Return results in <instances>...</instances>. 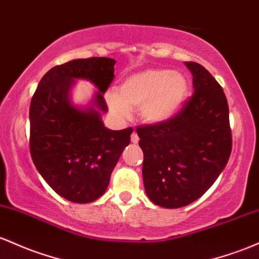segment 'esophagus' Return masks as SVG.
<instances>
[{
    "label": "esophagus",
    "instance_id": "obj_1",
    "mask_svg": "<svg viewBox=\"0 0 259 259\" xmlns=\"http://www.w3.org/2000/svg\"><path fill=\"white\" fill-rule=\"evenodd\" d=\"M131 141H132V143H135V144H137L139 142V137H138L137 133H136V131L132 133V136H131Z\"/></svg>",
    "mask_w": 259,
    "mask_h": 259
}]
</instances>
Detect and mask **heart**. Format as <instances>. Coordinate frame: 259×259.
<instances>
[{
    "instance_id": "obj_1",
    "label": "heart",
    "mask_w": 259,
    "mask_h": 259,
    "mask_svg": "<svg viewBox=\"0 0 259 259\" xmlns=\"http://www.w3.org/2000/svg\"><path fill=\"white\" fill-rule=\"evenodd\" d=\"M188 82L180 72L148 68L127 75L117 92H109L110 110L120 117H128L130 109H139L147 123H162L172 118L184 105Z\"/></svg>"
}]
</instances>
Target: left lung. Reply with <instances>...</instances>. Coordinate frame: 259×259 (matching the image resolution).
<instances>
[{
	"label": "left lung",
	"instance_id": "1",
	"mask_svg": "<svg viewBox=\"0 0 259 259\" xmlns=\"http://www.w3.org/2000/svg\"><path fill=\"white\" fill-rule=\"evenodd\" d=\"M185 63L193 75L192 97L168 121L137 128L145 192L154 204L170 209L185 207L207 192L232 148L223 88L202 65Z\"/></svg>",
	"mask_w": 259,
	"mask_h": 259
}]
</instances>
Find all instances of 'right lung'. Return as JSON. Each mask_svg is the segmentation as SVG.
Here are the masks:
<instances>
[{"mask_svg": "<svg viewBox=\"0 0 259 259\" xmlns=\"http://www.w3.org/2000/svg\"><path fill=\"white\" fill-rule=\"evenodd\" d=\"M116 61L109 57L72 60L51 68L40 80L29 109L30 155L52 190L73 203H91L106 191L132 128L104 126V93L114 80ZM74 79L91 80L99 89L93 105L70 104Z\"/></svg>", "mask_w": 259, "mask_h": 259, "instance_id": "obj_1", "label": "right lung"}]
</instances>
